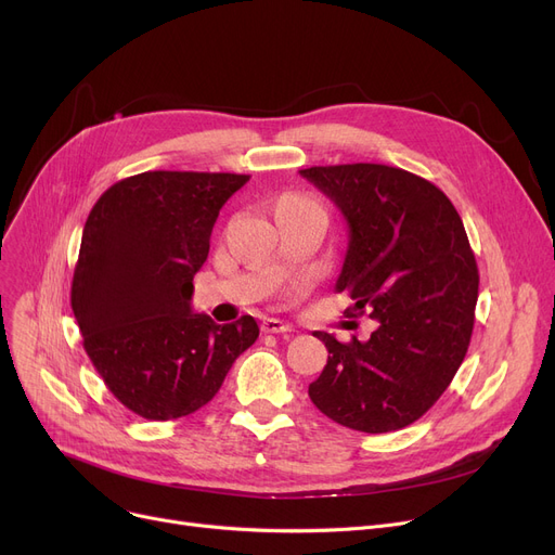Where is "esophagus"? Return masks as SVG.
<instances>
[{"instance_id": "1", "label": "esophagus", "mask_w": 555, "mask_h": 555, "mask_svg": "<svg viewBox=\"0 0 555 555\" xmlns=\"http://www.w3.org/2000/svg\"><path fill=\"white\" fill-rule=\"evenodd\" d=\"M260 331L262 333H289V331H293V326L281 322V319L268 317V319H262V322H260Z\"/></svg>"}]
</instances>
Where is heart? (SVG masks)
I'll use <instances>...</instances> for the list:
<instances>
[{"mask_svg": "<svg viewBox=\"0 0 555 555\" xmlns=\"http://www.w3.org/2000/svg\"><path fill=\"white\" fill-rule=\"evenodd\" d=\"M279 202H312V199H308V197H304V195H283ZM276 202V204H279Z\"/></svg>", "mask_w": 555, "mask_h": 555, "instance_id": "b5f03b06", "label": "heart"}]
</instances>
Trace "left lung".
<instances>
[{
    "label": "left lung",
    "mask_w": 555,
    "mask_h": 555,
    "mask_svg": "<svg viewBox=\"0 0 555 555\" xmlns=\"http://www.w3.org/2000/svg\"><path fill=\"white\" fill-rule=\"evenodd\" d=\"M299 172L348 222L335 283L353 299L346 314L375 322L371 337L346 344L314 333L328 362L308 396L344 427L402 429L443 396L468 353L479 293L468 233L448 195L410 170L341 164Z\"/></svg>",
    "instance_id": "8db88e82"
}]
</instances>
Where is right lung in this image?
Listing matches in <instances>:
<instances>
[{
	"label": "right lung",
	"instance_id": "right-lung-1",
	"mask_svg": "<svg viewBox=\"0 0 555 555\" xmlns=\"http://www.w3.org/2000/svg\"><path fill=\"white\" fill-rule=\"evenodd\" d=\"M247 180L236 172H139L112 184L87 216L72 310L105 387L141 418L197 412L258 337L249 314L218 326L191 308L216 218Z\"/></svg>",
	"mask_w": 555,
	"mask_h": 555
}]
</instances>
